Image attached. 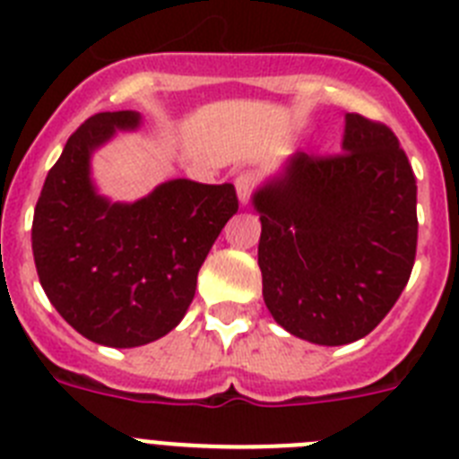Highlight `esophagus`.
I'll use <instances>...</instances> for the list:
<instances>
[{
	"instance_id": "34e87169",
	"label": "esophagus",
	"mask_w": 459,
	"mask_h": 459,
	"mask_svg": "<svg viewBox=\"0 0 459 459\" xmlns=\"http://www.w3.org/2000/svg\"><path fill=\"white\" fill-rule=\"evenodd\" d=\"M257 184L259 179L255 172H238L237 177H234V188H237L238 202H241V204H248Z\"/></svg>"
}]
</instances>
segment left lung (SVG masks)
I'll use <instances>...</instances> for the list:
<instances>
[{
  "label": "left lung",
  "mask_w": 459,
  "mask_h": 459,
  "mask_svg": "<svg viewBox=\"0 0 459 459\" xmlns=\"http://www.w3.org/2000/svg\"><path fill=\"white\" fill-rule=\"evenodd\" d=\"M262 294L280 326L338 347L395 306L416 259V177L395 133L344 117L342 153H294L255 193Z\"/></svg>",
  "instance_id": "8db88e82"
}]
</instances>
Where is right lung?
Listing matches in <instances>:
<instances>
[{
    "label": "right lung",
    "mask_w": 459,
    "mask_h": 459,
    "mask_svg": "<svg viewBox=\"0 0 459 459\" xmlns=\"http://www.w3.org/2000/svg\"><path fill=\"white\" fill-rule=\"evenodd\" d=\"M140 126L131 109L99 112L68 137L34 209L31 250L43 291L80 335L140 347L184 319L197 273L238 211L232 184L172 179L121 204L96 193L91 153Z\"/></svg>",
    "instance_id": "1"
}]
</instances>
